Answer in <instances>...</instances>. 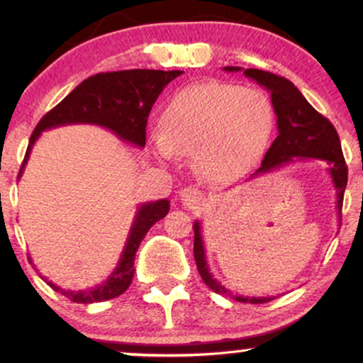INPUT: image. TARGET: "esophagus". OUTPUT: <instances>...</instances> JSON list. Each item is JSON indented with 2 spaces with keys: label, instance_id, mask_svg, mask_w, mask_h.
Wrapping results in <instances>:
<instances>
[{
  "label": "esophagus",
  "instance_id": "obj_1",
  "mask_svg": "<svg viewBox=\"0 0 363 363\" xmlns=\"http://www.w3.org/2000/svg\"><path fill=\"white\" fill-rule=\"evenodd\" d=\"M179 199L186 208H198L203 199V193L194 186H187L184 189L179 191Z\"/></svg>",
  "mask_w": 363,
  "mask_h": 363
}]
</instances>
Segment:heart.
Returning <instances> with one entry per match:
<instances>
[{
	"instance_id": "obj_1",
	"label": "heart",
	"mask_w": 363,
	"mask_h": 363,
	"mask_svg": "<svg viewBox=\"0 0 363 363\" xmlns=\"http://www.w3.org/2000/svg\"><path fill=\"white\" fill-rule=\"evenodd\" d=\"M277 116L264 91L234 83H201L177 91L150 136L162 160L193 155L194 167L211 182L242 176L262 157Z\"/></svg>"
}]
</instances>
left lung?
I'll return each mask as SVG.
<instances>
[{
  "label": "left lung",
  "instance_id": "left-lung-1",
  "mask_svg": "<svg viewBox=\"0 0 363 363\" xmlns=\"http://www.w3.org/2000/svg\"><path fill=\"white\" fill-rule=\"evenodd\" d=\"M225 72L237 73L242 72L245 77L251 78L266 89L272 95V104L277 114L278 136L274 138L272 147L268 148L261 165L249 176L245 181L272 174L274 170L286 167L294 162H303L315 158V160L328 162L329 177H331L333 187L336 191V210H338V222L341 225V206H343L345 187L348 182V169L345 165L343 152H341L340 136L335 126L320 116L301 90L286 78L278 77L262 69H242L239 66H225ZM194 228V259L198 272L201 274L203 281L216 294L230 295L235 301L244 303H266L273 301L274 297H244V295H232L230 290L225 289L220 281H216L210 272L206 261L205 242L201 235V223L196 220Z\"/></svg>",
  "mask_w": 363,
  "mask_h": 363
}]
</instances>
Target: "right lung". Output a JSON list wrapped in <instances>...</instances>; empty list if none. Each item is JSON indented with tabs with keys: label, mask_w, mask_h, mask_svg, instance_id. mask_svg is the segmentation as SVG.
Returning <instances> with one entry per match:
<instances>
[{
	"label": "right lung",
	"mask_w": 363,
	"mask_h": 363,
	"mask_svg": "<svg viewBox=\"0 0 363 363\" xmlns=\"http://www.w3.org/2000/svg\"><path fill=\"white\" fill-rule=\"evenodd\" d=\"M182 72H162V69H124V72L99 73L83 80L72 94L39 121L30 141L27 153L20 167L18 179L22 177L25 165L30 157L32 147L39 140L40 133L48 129L68 126V124H94L109 129L119 140L126 141L133 147L143 148L147 143L145 129H147L148 114L162 90L174 78L181 77ZM170 210L169 199L141 203L133 220L131 228L124 244L118 266L107 280L89 290H65L61 286L48 281L51 289L60 291L77 303H94L111 301L124 294L131 285L135 274V256L141 240L158 220L164 218ZM32 262V259H30Z\"/></svg>",
	"instance_id": "obj_1"
}]
</instances>
